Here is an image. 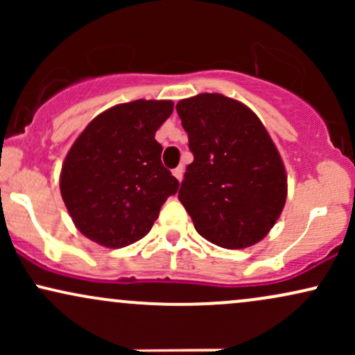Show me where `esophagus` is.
Listing matches in <instances>:
<instances>
[{"instance_id": "obj_1", "label": "esophagus", "mask_w": 355, "mask_h": 355, "mask_svg": "<svg viewBox=\"0 0 355 355\" xmlns=\"http://www.w3.org/2000/svg\"><path fill=\"white\" fill-rule=\"evenodd\" d=\"M173 177L177 178L178 182H182V178H183V165H178L177 168L173 170Z\"/></svg>"}]
</instances>
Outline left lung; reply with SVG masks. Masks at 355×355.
I'll use <instances>...</instances> for the list:
<instances>
[{
	"instance_id": "1",
	"label": "left lung",
	"mask_w": 355,
	"mask_h": 355,
	"mask_svg": "<svg viewBox=\"0 0 355 355\" xmlns=\"http://www.w3.org/2000/svg\"><path fill=\"white\" fill-rule=\"evenodd\" d=\"M193 162L178 200L195 230L223 248L260 242L282 214L287 175L279 150L259 116L220 93L177 103Z\"/></svg>"
}]
</instances>
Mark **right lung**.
Listing matches in <instances>:
<instances>
[{
	"mask_svg": "<svg viewBox=\"0 0 355 355\" xmlns=\"http://www.w3.org/2000/svg\"><path fill=\"white\" fill-rule=\"evenodd\" d=\"M173 101L135 100L89 121L64 158L60 190L85 237L120 248L144 239L162 205L178 190L162 165L155 133L172 115Z\"/></svg>",
	"mask_w": 355,
	"mask_h": 355,
	"instance_id": "add662e5",
	"label": "right lung"
}]
</instances>
